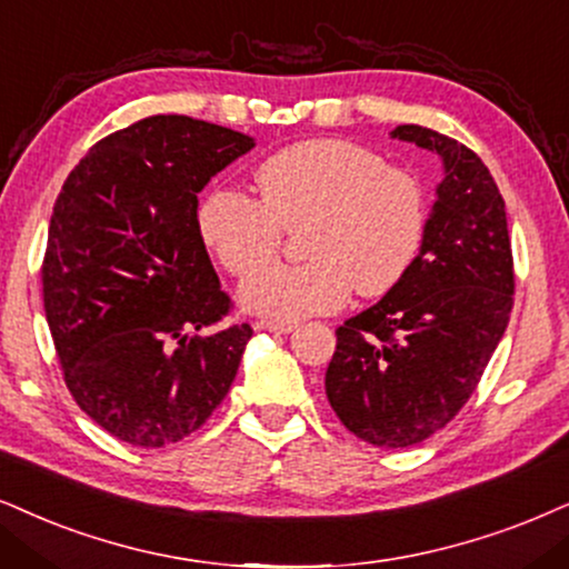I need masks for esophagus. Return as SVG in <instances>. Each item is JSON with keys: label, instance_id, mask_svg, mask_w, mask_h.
Returning <instances> with one entry per match:
<instances>
[{"label": "esophagus", "instance_id": "obj_1", "mask_svg": "<svg viewBox=\"0 0 569 569\" xmlns=\"http://www.w3.org/2000/svg\"><path fill=\"white\" fill-rule=\"evenodd\" d=\"M257 328H260V330H268V333H291V330L297 328V322H276V320H260V322H257Z\"/></svg>", "mask_w": 569, "mask_h": 569}]
</instances>
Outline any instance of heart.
I'll list each match as a JSON object with an SVG mask.
<instances>
[{"label":"heart","mask_w":569,"mask_h":569,"mask_svg":"<svg viewBox=\"0 0 569 569\" xmlns=\"http://www.w3.org/2000/svg\"><path fill=\"white\" fill-rule=\"evenodd\" d=\"M254 183L260 199L226 186L207 191L197 228L222 268L247 276L277 253L283 230L306 226L307 263L259 267L241 283V307L264 320L333 312L351 291L383 297L426 243V186L362 143H291L254 170Z\"/></svg>","instance_id":"1"}]
</instances>
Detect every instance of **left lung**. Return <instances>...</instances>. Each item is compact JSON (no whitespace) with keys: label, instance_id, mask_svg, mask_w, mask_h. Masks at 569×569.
<instances>
[{"label":"left lung","instance_id":"1","mask_svg":"<svg viewBox=\"0 0 569 569\" xmlns=\"http://www.w3.org/2000/svg\"><path fill=\"white\" fill-rule=\"evenodd\" d=\"M391 139L443 162L420 257L378 305L336 328L326 393L351 433L405 449L472 397L512 312L507 207L483 160L449 136L399 126Z\"/></svg>","mask_w":569,"mask_h":569}]
</instances>
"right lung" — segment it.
Segmentation results:
<instances>
[{
	"label": "right lung",
	"instance_id": "add662e5",
	"mask_svg": "<svg viewBox=\"0 0 569 569\" xmlns=\"http://www.w3.org/2000/svg\"><path fill=\"white\" fill-rule=\"evenodd\" d=\"M251 136L154 114L93 143L54 201L41 283L76 405L120 441L160 449L204 426L231 388L247 322L197 228V193Z\"/></svg>",
	"mask_w": 569,
	"mask_h": 569
}]
</instances>
